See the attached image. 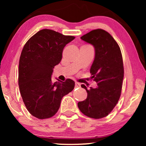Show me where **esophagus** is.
Here are the masks:
<instances>
[{
	"label": "esophagus",
	"mask_w": 146,
	"mask_h": 146,
	"mask_svg": "<svg viewBox=\"0 0 146 146\" xmlns=\"http://www.w3.org/2000/svg\"><path fill=\"white\" fill-rule=\"evenodd\" d=\"M75 87H76V88H80V84L79 83L76 82V83H75Z\"/></svg>",
	"instance_id": "1"
}]
</instances>
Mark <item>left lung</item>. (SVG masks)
I'll return each instance as SVG.
<instances>
[{
	"mask_svg": "<svg viewBox=\"0 0 146 146\" xmlns=\"http://www.w3.org/2000/svg\"><path fill=\"white\" fill-rule=\"evenodd\" d=\"M80 38L94 47L90 73L98 86L88 90L82 84L88 96L85 100L78 103V106L88 117L102 118L112 111L120 97L124 73L121 52L113 38L104 30H94Z\"/></svg>",
	"mask_w": 146,
	"mask_h": 146,
	"instance_id": "8db88e82",
	"label": "left lung"
}]
</instances>
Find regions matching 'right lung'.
<instances>
[{
	"label": "right lung",
	"instance_id": "right-lung-1",
	"mask_svg": "<svg viewBox=\"0 0 146 146\" xmlns=\"http://www.w3.org/2000/svg\"><path fill=\"white\" fill-rule=\"evenodd\" d=\"M75 38L52 30L43 29L24 46L19 60V86L28 111L38 119L52 117L58 110L62 98L73 90L75 82H53V68L60 62L64 48Z\"/></svg>",
	"mask_w": 146,
	"mask_h": 146
}]
</instances>
